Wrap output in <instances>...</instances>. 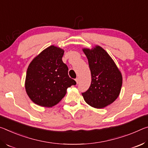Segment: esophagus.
Masks as SVG:
<instances>
[{
    "label": "esophagus",
    "mask_w": 148,
    "mask_h": 148,
    "mask_svg": "<svg viewBox=\"0 0 148 148\" xmlns=\"http://www.w3.org/2000/svg\"><path fill=\"white\" fill-rule=\"evenodd\" d=\"M75 81H76L77 84H78V83H79V78H76V79H75Z\"/></svg>",
    "instance_id": "34e87169"
}]
</instances>
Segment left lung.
Masks as SVG:
<instances>
[{"mask_svg": "<svg viewBox=\"0 0 148 148\" xmlns=\"http://www.w3.org/2000/svg\"><path fill=\"white\" fill-rule=\"evenodd\" d=\"M88 61L92 77L90 87L82 93L84 101L95 108H103L112 103L119 95L122 75L109 54L96 46L83 49Z\"/></svg>", "mask_w": 148, "mask_h": 148, "instance_id": "1", "label": "left lung"}]
</instances>
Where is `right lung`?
Wrapping results in <instances>:
<instances>
[{"label":"right lung","mask_w":148,"mask_h":148,"mask_svg":"<svg viewBox=\"0 0 148 148\" xmlns=\"http://www.w3.org/2000/svg\"><path fill=\"white\" fill-rule=\"evenodd\" d=\"M64 51L50 46L31 62L27 71L25 90L34 103L52 107L61 101L67 89L75 85L68 75V67L62 61Z\"/></svg>","instance_id":"right-lung-1"}]
</instances>
